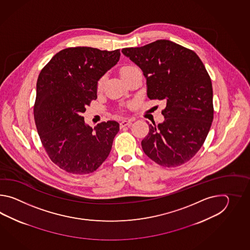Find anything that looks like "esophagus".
<instances>
[{"instance_id":"1","label":"esophagus","mask_w":250,"mask_h":250,"mask_svg":"<svg viewBox=\"0 0 250 250\" xmlns=\"http://www.w3.org/2000/svg\"><path fill=\"white\" fill-rule=\"evenodd\" d=\"M132 120H127V121L124 120V121H123L122 123H120V127H128V126H130V124L132 123Z\"/></svg>"}]
</instances>
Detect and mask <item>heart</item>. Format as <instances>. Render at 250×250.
Here are the masks:
<instances>
[{"label":"heart","instance_id":"b5f03b06","mask_svg":"<svg viewBox=\"0 0 250 250\" xmlns=\"http://www.w3.org/2000/svg\"><path fill=\"white\" fill-rule=\"evenodd\" d=\"M133 68H135V67H133V66H125V67H123V68L121 69V70H120V74H121L122 77H123L124 75L127 74V72H129ZM104 82V78L98 81V84H97L98 90H101L102 88H103Z\"/></svg>","mask_w":250,"mask_h":250}]
</instances>
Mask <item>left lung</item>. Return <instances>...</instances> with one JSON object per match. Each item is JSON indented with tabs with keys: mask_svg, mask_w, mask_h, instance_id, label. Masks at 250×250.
Returning a JSON list of instances; mask_svg holds the SVG:
<instances>
[{
	"mask_svg": "<svg viewBox=\"0 0 250 250\" xmlns=\"http://www.w3.org/2000/svg\"><path fill=\"white\" fill-rule=\"evenodd\" d=\"M122 52L143 71L148 98L165 102V121L149 124L144 153L165 167L185 164L201 148L213 119L212 82L201 60L169 40Z\"/></svg>",
	"mask_w": 250,
	"mask_h": 250,
	"instance_id": "obj_1",
	"label": "left lung"
}]
</instances>
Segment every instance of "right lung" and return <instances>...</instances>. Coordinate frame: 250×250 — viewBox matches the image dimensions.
<instances>
[{
    "instance_id": "1",
    "label": "right lung",
    "mask_w": 250,
    "mask_h": 250,
    "mask_svg": "<svg viewBox=\"0 0 250 250\" xmlns=\"http://www.w3.org/2000/svg\"><path fill=\"white\" fill-rule=\"evenodd\" d=\"M120 57V50L66 48L38 76L35 122L50 159L61 169L74 174L90 173L110 154L120 124L108 121L92 128L81 114L97 98L98 81Z\"/></svg>"
}]
</instances>
